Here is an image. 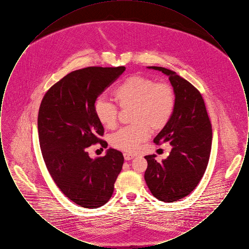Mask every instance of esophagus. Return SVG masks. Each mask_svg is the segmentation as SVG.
I'll return each instance as SVG.
<instances>
[{
  "label": "esophagus",
  "instance_id": "esophagus-1",
  "mask_svg": "<svg viewBox=\"0 0 249 249\" xmlns=\"http://www.w3.org/2000/svg\"><path fill=\"white\" fill-rule=\"evenodd\" d=\"M124 159L126 160H132L133 158H134V155L130 154V153H127V152H125L124 154Z\"/></svg>",
  "mask_w": 249,
  "mask_h": 249
}]
</instances>
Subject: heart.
<instances>
[{"label": "heart", "instance_id": "1", "mask_svg": "<svg viewBox=\"0 0 249 249\" xmlns=\"http://www.w3.org/2000/svg\"><path fill=\"white\" fill-rule=\"evenodd\" d=\"M115 100L120 108H130V126L123 127L109 137L110 144L119 150L135 152L150 133L165 127L176 107V95L167 83H156L152 78L130 75L115 89ZM98 121L107 129H114L118 123L119 110L112 103L99 98L94 104Z\"/></svg>", "mask_w": 249, "mask_h": 249}]
</instances>
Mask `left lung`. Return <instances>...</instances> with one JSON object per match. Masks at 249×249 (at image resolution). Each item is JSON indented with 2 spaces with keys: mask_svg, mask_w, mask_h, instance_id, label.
<instances>
[{
  "mask_svg": "<svg viewBox=\"0 0 249 249\" xmlns=\"http://www.w3.org/2000/svg\"><path fill=\"white\" fill-rule=\"evenodd\" d=\"M169 76L176 95L175 111L165 127L155 137L159 144L169 142L170 155L161 162L156 155L145 156L144 180L160 201L174 202L188 196L204 175L212 145V126L200 91L177 72L149 66Z\"/></svg>",
  "mask_w": 249,
  "mask_h": 249,
  "instance_id": "8db88e82",
  "label": "left lung"
}]
</instances>
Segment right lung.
Returning <instances> with one entry per match:
<instances>
[{"label": "right lung", "instance_id": "add662e5", "mask_svg": "<svg viewBox=\"0 0 249 249\" xmlns=\"http://www.w3.org/2000/svg\"><path fill=\"white\" fill-rule=\"evenodd\" d=\"M119 67H87L71 71L44 96L38 113V135L48 172L71 201L94 209L106 204L124 162L122 153L109 148L89 158L88 148L107 147L104 127L94 113L99 95L125 71Z\"/></svg>", "mask_w": 249, "mask_h": 249}]
</instances>
